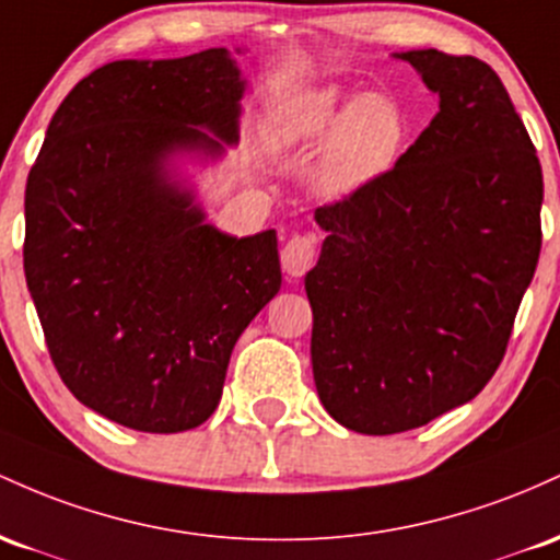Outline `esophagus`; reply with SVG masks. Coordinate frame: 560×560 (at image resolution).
Returning <instances> with one entry per match:
<instances>
[{"label":"esophagus","mask_w":560,"mask_h":560,"mask_svg":"<svg viewBox=\"0 0 560 560\" xmlns=\"http://www.w3.org/2000/svg\"><path fill=\"white\" fill-rule=\"evenodd\" d=\"M282 269L291 278H304L314 264V237L312 235H293L280 250Z\"/></svg>","instance_id":"34e87169"}]
</instances>
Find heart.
<instances>
[{"label": "heart", "mask_w": 560, "mask_h": 560, "mask_svg": "<svg viewBox=\"0 0 560 560\" xmlns=\"http://www.w3.org/2000/svg\"><path fill=\"white\" fill-rule=\"evenodd\" d=\"M407 124L399 105L383 94H349L323 86L275 113L267 127L272 150H293L328 139L314 182L328 198L351 196L394 166L405 144Z\"/></svg>", "instance_id": "b5f03b06"}]
</instances>
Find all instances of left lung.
<instances>
[{"instance_id":"8db88e82","label":"left lung","mask_w":560,"mask_h":560,"mask_svg":"<svg viewBox=\"0 0 560 560\" xmlns=\"http://www.w3.org/2000/svg\"><path fill=\"white\" fill-rule=\"evenodd\" d=\"M439 113L394 168L319 206L306 272L325 410L388 436L466 405L505 357L542 248V166L498 73L418 49Z\"/></svg>"}]
</instances>
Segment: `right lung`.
I'll return each instance as SVG.
<instances>
[{"instance_id":"add662e5","label":"right lung","mask_w":560,"mask_h":560,"mask_svg":"<svg viewBox=\"0 0 560 560\" xmlns=\"http://www.w3.org/2000/svg\"><path fill=\"white\" fill-rule=\"evenodd\" d=\"M224 47L116 60L81 79L26 182L23 269L55 370L81 405L144 433L190 431L222 399L241 332L280 291L275 230L230 237L168 185L172 150L237 140Z\"/></svg>"}]
</instances>
